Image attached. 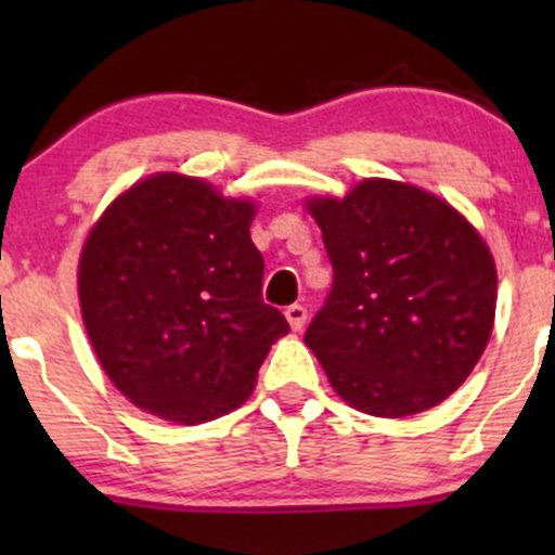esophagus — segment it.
<instances>
[{
	"instance_id": "34e87169",
	"label": "esophagus",
	"mask_w": 555,
	"mask_h": 555,
	"mask_svg": "<svg viewBox=\"0 0 555 555\" xmlns=\"http://www.w3.org/2000/svg\"><path fill=\"white\" fill-rule=\"evenodd\" d=\"M284 317H287L289 327H293V330H304V324H306V309H304V306H298V304L287 306Z\"/></svg>"
}]
</instances>
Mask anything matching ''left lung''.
Here are the masks:
<instances>
[{
  "label": "left lung",
  "mask_w": 555,
  "mask_h": 555,
  "mask_svg": "<svg viewBox=\"0 0 555 555\" xmlns=\"http://www.w3.org/2000/svg\"><path fill=\"white\" fill-rule=\"evenodd\" d=\"M309 209L333 287L304 340L333 389L386 418L438 405L489 344V246L446 201L389 179H365L344 201L319 198Z\"/></svg>",
  "instance_id": "8db88e82"
}]
</instances>
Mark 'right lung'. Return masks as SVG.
<instances>
[{"label":"right lung","instance_id":"right-lung-1","mask_svg":"<svg viewBox=\"0 0 555 555\" xmlns=\"http://www.w3.org/2000/svg\"><path fill=\"white\" fill-rule=\"evenodd\" d=\"M255 206L201 179L155 173L122 193L80 257V309L112 384L166 422L201 424L249 397L289 333L262 300Z\"/></svg>","mask_w":555,"mask_h":555}]
</instances>
